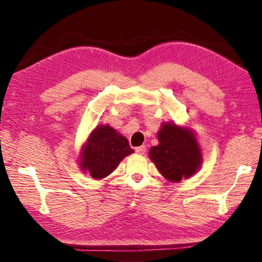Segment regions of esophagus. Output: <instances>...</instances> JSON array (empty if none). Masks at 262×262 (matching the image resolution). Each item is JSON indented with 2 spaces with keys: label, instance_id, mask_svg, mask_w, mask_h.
<instances>
[{
  "label": "esophagus",
  "instance_id": "esophagus-1",
  "mask_svg": "<svg viewBox=\"0 0 262 262\" xmlns=\"http://www.w3.org/2000/svg\"><path fill=\"white\" fill-rule=\"evenodd\" d=\"M145 151H147V148H145V145H141V147L135 148V152L139 154V155H144Z\"/></svg>",
  "mask_w": 262,
  "mask_h": 262
}]
</instances>
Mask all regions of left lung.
<instances>
[{
    "instance_id": "1",
    "label": "left lung",
    "mask_w": 262,
    "mask_h": 262,
    "mask_svg": "<svg viewBox=\"0 0 262 262\" xmlns=\"http://www.w3.org/2000/svg\"><path fill=\"white\" fill-rule=\"evenodd\" d=\"M157 139L159 143L150 149L149 157L164 178L179 183L200 168L201 149L192 129L172 122L163 123Z\"/></svg>"
}]
</instances>
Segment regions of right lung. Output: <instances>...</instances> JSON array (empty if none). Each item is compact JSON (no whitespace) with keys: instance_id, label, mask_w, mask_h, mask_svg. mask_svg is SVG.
Returning <instances> with one entry per match:
<instances>
[{"instance_id":"right-lung-1","label":"right lung","mask_w":262,"mask_h":262,"mask_svg":"<svg viewBox=\"0 0 262 262\" xmlns=\"http://www.w3.org/2000/svg\"><path fill=\"white\" fill-rule=\"evenodd\" d=\"M134 152L128 140L108 125L97 126L83 145L79 165L92 178L103 179L112 173L123 158Z\"/></svg>"}]
</instances>
